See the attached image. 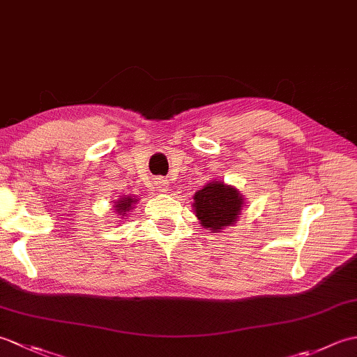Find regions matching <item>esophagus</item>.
Here are the masks:
<instances>
[{
	"instance_id": "esophagus-1",
	"label": "esophagus",
	"mask_w": 357,
	"mask_h": 357,
	"mask_svg": "<svg viewBox=\"0 0 357 357\" xmlns=\"http://www.w3.org/2000/svg\"><path fill=\"white\" fill-rule=\"evenodd\" d=\"M155 184H156V188H158L159 192H167V190H169V179L156 178Z\"/></svg>"
}]
</instances>
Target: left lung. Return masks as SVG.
I'll list each match as a JSON object with an SVG mask.
<instances>
[{"instance_id": "left-lung-1", "label": "left lung", "mask_w": 357, "mask_h": 357, "mask_svg": "<svg viewBox=\"0 0 357 357\" xmlns=\"http://www.w3.org/2000/svg\"><path fill=\"white\" fill-rule=\"evenodd\" d=\"M195 213L202 227L215 233L231 225L238 219L242 206V196L236 188L221 183H211L195 195Z\"/></svg>"}]
</instances>
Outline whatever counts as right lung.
<instances>
[{
    "mask_svg": "<svg viewBox=\"0 0 357 357\" xmlns=\"http://www.w3.org/2000/svg\"><path fill=\"white\" fill-rule=\"evenodd\" d=\"M132 204H133V199L130 198V196H128V198H126V199H123V201H119L116 204L118 213H123V216H124L128 210H132Z\"/></svg>",
    "mask_w": 357,
    "mask_h": 357,
    "instance_id": "1",
    "label": "right lung"
}]
</instances>
